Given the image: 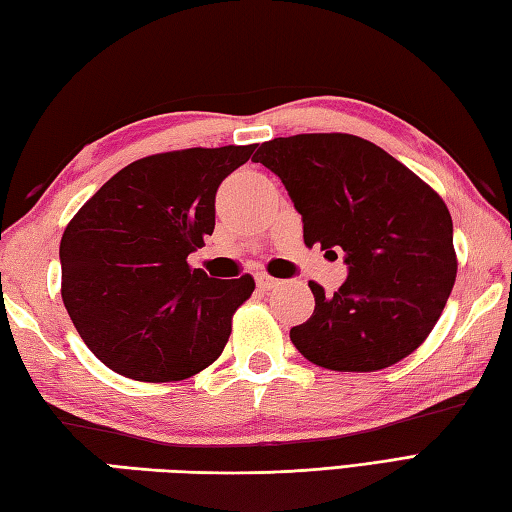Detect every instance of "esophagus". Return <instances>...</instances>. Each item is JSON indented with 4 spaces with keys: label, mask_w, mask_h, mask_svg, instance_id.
Here are the masks:
<instances>
[{
    "label": "esophagus",
    "mask_w": 512,
    "mask_h": 512,
    "mask_svg": "<svg viewBox=\"0 0 512 512\" xmlns=\"http://www.w3.org/2000/svg\"><path fill=\"white\" fill-rule=\"evenodd\" d=\"M256 283H258L260 289H274V287L281 285V281H278V278L269 276V274H256Z\"/></svg>",
    "instance_id": "esophagus-1"
}]
</instances>
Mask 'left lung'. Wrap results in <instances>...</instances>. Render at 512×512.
Instances as JSON below:
<instances>
[{
    "mask_svg": "<svg viewBox=\"0 0 512 512\" xmlns=\"http://www.w3.org/2000/svg\"><path fill=\"white\" fill-rule=\"evenodd\" d=\"M254 162L283 180L305 245L343 249L332 296L310 281L314 314L289 330L307 361L376 372L428 339L457 278L446 202L388 151L350 133H298L260 144Z\"/></svg>",
    "mask_w": 512,
    "mask_h": 512,
    "instance_id": "left-lung-1",
    "label": "left lung"
}]
</instances>
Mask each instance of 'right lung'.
Instances as JSON below:
<instances>
[{"instance_id":"add662e5","label":"right lung","mask_w":512,"mask_h":512,"mask_svg":"<svg viewBox=\"0 0 512 512\" xmlns=\"http://www.w3.org/2000/svg\"><path fill=\"white\" fill-rule=\"evenodd\" d=\"M256 144L180 149L120 169L66 225L62 301L86 347L127 379L169 383L209 368L254 278H209L187 258L214 234L216 191Z\"/></svg>"}]
</instances>
